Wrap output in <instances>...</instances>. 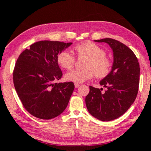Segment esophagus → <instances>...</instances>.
Instances as JSON below:
<instances>
[{
  "label": "esophagus",
  "mask_w": 151,
  "mask_h": 151,
  "mask_svg": "<svg viewBox=\"0 0 151 151\" xmlns=\"http://www.w3.org/2000/svg\"><path fill=\"white\" fill-rule=\"evenodd\" d=\"M79 86H80V85H79V84H78V83H75V88H78V87H79Z\"/></svg>",
  "instance_id": "obj_1"
}]
</instances>
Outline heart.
Returning <instances> with one entry per match:
<instances>
[{
    "instance_id": "b5f03b06",
    "label": "heart",
    "mask_w": 151,
    "mask_h": 151,
    "mask_svg": "<svg viewBox=\"0 0 151 151\" xmlns=\"http://www.w3.org/2000/svg\"><path fill=\"white\" fill-rule=\"evenodd\" d=\"M75 50L78 58H87L85 68L86 69L75 70L66 73L65 79L75 83H82L91 79L95 75L97 78H103L111 72L112 64L106 57L103 48L93 42L86 41L76 45ZM57 62L61 67L71 70L75 64V58L69 50H63L58 53Z\"/></svg>"
}]
</instances>
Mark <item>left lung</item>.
<instances>
[{"mask_svg": "<svg viewBox=\"0 0 151 151\" xmlns=\"http://www.w3.org/2000/svg\"><path fill=\"white\" fill-rule=\"evenodd\" d=\"M94 41L107 43L113 52L114 60L111 72L100 81L107 90L102 93V88L89 86L86 106L92 116L102 121H111L122 116L136 99L139 63L132 50L118 40L106 38Z\"/></svg>", "mask_w": 151, "mask_h": 151, "instance_id": "left-lung-1", "label": "left lung"}]
</instances>
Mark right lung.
Listing matches in <instances>:
<instances>
[{
  "mask_svg": "<svg viewBox=\"0 0 151 151\" xmlns=\"http://www.w3.org/2000/svg\"><path fill=\"white\" fill-rule=\"evenodd\" d=\"M72 42L41 40L19 55L13 83L24 109L37 118L48 120L65 111L75 88L73 82L57 83L63 76L57 56Z\"/></svg>",
  "mask_w": 151,
  "mask_h": 151,
  "instance_id": "add662e5",
  "label": "right lung"
}]
</instances>
